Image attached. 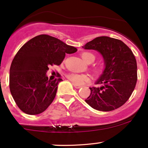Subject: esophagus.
<instances>
[{"label": "esophagus", "instance_id": "obj_1", "mask_svg": "<svg viewBox=\"0 0 148 148\" xmlns=\"http://www.w3.org/2000/svg\"><path fill=\"white\" fill-rule=\"evenodd\" d=\"M73 85L75 88H77V89H78V88H80L82 87L81 85H77V84H75V83H73Z\"/></svg>", "mask_w": 148, "mask_h": 148}]
</instances>
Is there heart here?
Returning a JSON list of instances; mask_svg holds the SVG:
<instances>
[{
    "instance_id": "obj_1",
    "label": "heart",
    "mask_w": 148,
    "mask_h": 148,
    "mask_svg": "<svg viewBox=\"0 0 148 148\" xmlns=\"http://www.w3.org/2000/svg\"><path fill=\"white\" fill-rule=\"evenodd\" d=\"M81 58L86 63H92L95 60V55L92 53H89V52H84L81 54ZM99 70L97 69L96 72L98 73ZM67 77L68 80H71L72 83H75V84H82L84 83L85 81L89 80V77L87 75H83V74H77L75 73H71L67 75Z\"/></svg>"
}]
</instances>
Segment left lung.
Instances as JSON below:
<instances>
[{
  "mask_svg": "<svg viewBox=\"0 0 148 148\" xmlns=\"http://www.w3.org/2000/svg\"><path fill=\"white\" fill-rule=\"evenodd\" d=\"M95 50L104 59L105 69L85 102L99 111L114 110L125 104L132 95L138 79L135 56L123 41L100 36L83 46Z\"/></svg>",
  "mask_w": 148,
  "mask_h": 148,
  "instance_id": "obj_1",
  "label": "left lung"
}]
</instances>
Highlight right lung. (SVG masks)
Listing matches in <instances>:
<instances>
[{
	"mask_svg": "<svg viewBox=\"0 0 148 148\" xmlns=\"http://www.w3.org/2000/svg\"><path fill=\"white\" fill-rule=\"evenodd\" d=\"M77 48L56 38L40 35L24 44L16 53L10 68V93L18 107L28 115L44 112L56 97L61 78L48 80L50 65H59L65 53Z\"/></svg>",
	"mask_w": 148,
	"mask_h": 148,
	"instance_id": "1",
	"label": "right lung"
}]
</instances>
